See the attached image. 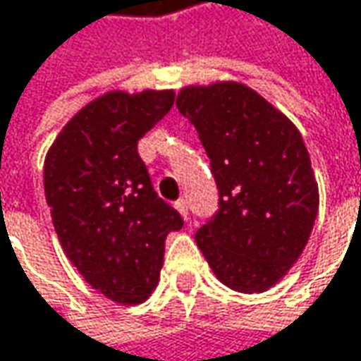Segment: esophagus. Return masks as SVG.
<instances>
[{
	"instance_id": "1",
	"label": "esophagus",
	"mask_w": 361,
	"mask_h": 361,
	"mask_svg": "<svg viewBox=\"0 0 361 361\" xmlns=\"http://www.w3.org/2000/svg\"><path fill=\"white\" fill-rule=\"evenodd\" d=\"M176 209L183 214V218L185 219L189 218V205H187V201H185V199H178V201H176Z\"/></svg>"
}]
</instances>
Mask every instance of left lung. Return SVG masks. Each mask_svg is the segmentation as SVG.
<instances>
[{
    "label": "left lung",
    "instance_id": "8db88e82",
    "mask_svg": "<svg viewBox=\"0 0 361 361\" xmlns=\"http://www.w3.org/2000/svg\"><path fill=\"white\" fill-rule=\"evenodd\" d=\"M176 109L191 121L218 185V212L195 243L221 283L265 292L310 238L319 189L290 118L243 84L185 88Z\"/></svg>",
    "mask_w": 361,
    "mask_h": 361
}]
</instances>
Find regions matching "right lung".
Masks as SVG:
<instances>
[{
	"label": "right lung",
	"mask_w": 361,
	"mask_h": 361,
	"mask_svg": "<svg viewBox=\"0 0 361 361\" xmlns=\"http://www.w3.org/2000/svg\"><path fill=\"white\" fill-rule=\"evenodd\" d=\"M174 92H109L73 116L44 160V197L67 259L94 290L140 304L160 279L183 216L154 191L137 142Z\"/></svg>",
	"instance_id": "add662e5"
}]
</instances>
